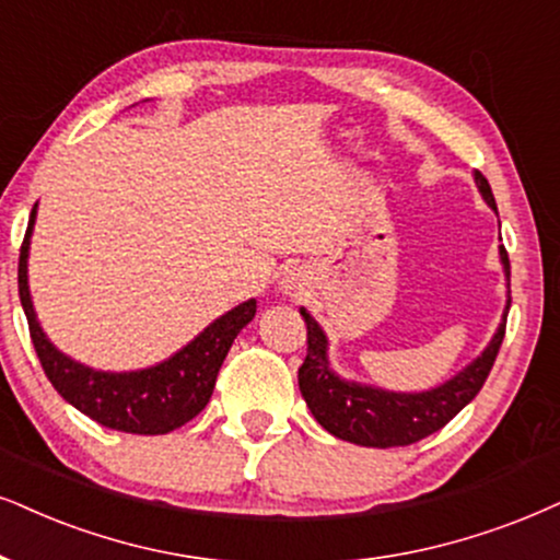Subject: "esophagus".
<instances>
[{
    "label": "esophagus",
    "mask_w": 560,
    "mask_h": 560,
    "mask_svg": "<svg viewBox=\"0 0 560 560\" xmlns=\"http://www.w3.org/2000/svg\"><path fill=\"white\" fill-rule=\"evenodd\" d=\"M292 292H296V287H292V284H287V294H292Z\"/></svg>",
    "instance_id": "obj_1"
}]
</instances>
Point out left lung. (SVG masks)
Instances as JSON below:
<instances>
[{
	"label": "left lung",
	"instance_id": "obj_1",
	"mask_svg": "<svg viewBox=\"0 0 560 560\" xmlns=\"http://www.w3.org/2000/svg\"><path fill=\"white\" fill-rule=\"evenodd\" d=\"M476 186L488 207L497 211L491 186L478 170ZM499 258L509 279V256L504 247H499ZM509 304H512V296L506 300L499 328L486 349L480 351V357L472 359L455 377L421 393L385 390V387L364 385L357 380H343L341 374L332 372L328 359V336L315 317L302 307L300 313L307 323V357H304V364L296 374L302 398L313 410L317 423L343 442L377 450L406 447V444L419 442V439L434 434L444 423L455 419L459 410L480 393L488 372L497 362L501 341H504Z\"/></svg>",
	"mask_w": 560,
	"mask_h": 560
}]
</instances>
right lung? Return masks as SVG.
<instances>
[{
	"instance_id": "obj_1",
	"label": "right lung",
	"mask_w": 560,
	"mask_h": 560,
	"mask_svg": "<svg viewBox=\"0 0 560 560\" xmlns=\"http://www.w3.org/2000/svg\"><path fill=\"white\" fill-rule=\"evenodd\" d=\"M35 209L38 203L31 211V222L20 247L18 287L35 353L56 393L101 427L126 434H167L201 413L214 393L219 366L228 357L232 341L256 317V300H247L217 317L165 362L133 372L92 370L56 349L35 315L31 284H27V253H31L35 214H38Z\"/></svg>"
}]
</instances>
